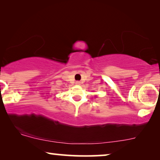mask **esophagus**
Wrapping results in <instances>:
<instances>
[{
  "instance_id": "esophagus-1",
  "label": "esophagus",
  "mask_w": 160,
  "mask_h": 160,
  "mask_svg": "<svg viewBox=\"0 0 160 160\" xmlns=\"http://www.w3.org/2000/svg\"><path fill=\"white\" fill-rule=\"evenodd\" d=\"M76 84L77 85V86H79V85H81V82H79V81H77V82H76Z\"/></svg>"
}]
</instances>
